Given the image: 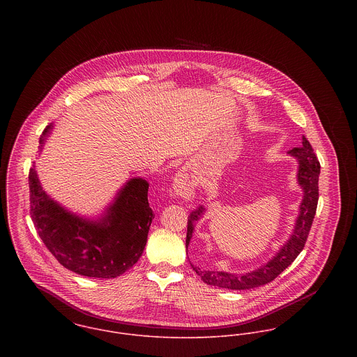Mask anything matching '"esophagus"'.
Masks as SVG:
<instances>
[{"mask_svg":"<svg viewBox=\"0 0 357 357\" xmlns=\"http://www.w3.org/2000/svg\"><path fill=\"white\" fill-rule=\"evenodd\" d=\"M195 181L192 180V177L185 172V170H181L177 173L176 178H174V184H173V188H174V192L181 197V198H185V199H190L192 195H194V191H195Z\"/></svg>","mask_w":357,"mask_h":357,"instance_id":"esophagus-1","label":"esophagus"}]
</instances>
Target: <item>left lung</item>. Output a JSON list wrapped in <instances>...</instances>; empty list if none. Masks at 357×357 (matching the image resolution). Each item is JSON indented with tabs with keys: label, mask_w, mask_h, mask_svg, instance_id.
<instances>
[{
	"label": "left lung",
	"mask_w": 357,
	"mask_h": 357,
	"mask_svg": "<svg viewBox=\"0 0 357 357\" xmlns=\"http://www.w3.org/2000/svg\"><path fill=\"white\" fill-rule=\"evenodd\" d=\"M289 153L296 156L298 160L297 178H298V184L304 190V198L300 206V214L297 217L293 235L272 259H269L266 264H264L258 269L243 275H234L222 271H206L191 264L194 271L201 276L204 283L210 286H217L221 289H229V290H249V289L259 287L272 282L275 278H278L289 265H291V262L297 258V255L303 252L305 246L306 238L309 235V231L316 214L317 201H319L317 183H319V174H320V163L313 153L310 143L306 140L305 136H303V146L293 149L291 151H289ZM204 210V207L201 206L198 210L192 211L188 218L187 239H185L187 248L192 238L194 222L199 220Z\"/></svg>",
	"instance_id": "obj_1"
}]
</instances>
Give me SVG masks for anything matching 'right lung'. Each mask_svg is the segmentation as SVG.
Masks as SVG:
<instances>
[{
  "label": "right lung",
  "instance_id": "right-lung-1",
  "mask_svg": "<svg viewBox=\"0 0 357 357\" xmlns=\"http://www.w3.org/2000/svg\"><path fill=\"white\" fill-rule=\"evenodd\" d=\"M51 129L52 125L45 128L40 149ZM29 187L34 227L64 268L88 278L111 279L130 269L143 255L153 218L146 180H129L99 221L81 218L56 204L43 190L34 167Z\"/></svg>",
  "mask_w": 357,
  "mask_h": 357
}]
</instances>
